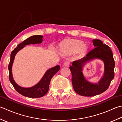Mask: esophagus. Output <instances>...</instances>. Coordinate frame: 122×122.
I'll list each match as a JSON object with an SVG mask.
<instances>
[{
	"instance_id": "1",
	"label": "esophagus",
	"mask_w": 122,
	"mask_h": 122,
	"mask_svg": "<svg viewBox=\"0 0 122 122\" xmlns=\"http://www.w3.org/2000/svg\"><path fill=\"white\" fill-rule=\"evenodd\" d=\"M70 62H69V61H66L65 62H64V63H63V66H68L69 65H70Z\"/></svg>"
}]
</instances>
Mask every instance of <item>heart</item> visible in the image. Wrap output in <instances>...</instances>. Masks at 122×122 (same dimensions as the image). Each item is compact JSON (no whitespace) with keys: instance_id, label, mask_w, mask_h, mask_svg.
<instances>
[{"instance_id":"1","label":"heart","mask_w":122,"mask_h":122,"mask_svg":"<svg viewBox=\"0 0 122 122\" xmlns=\"http://www.w3.org/2000/svg\"><path fill=\"white\" fill-rule=\"evenodd\" d=\"M81 43L79 42H73L66 44L62 46V49L64 52H75L80 47V51H83L85 49V46H81Z\"/></svg>"}]
</instances>
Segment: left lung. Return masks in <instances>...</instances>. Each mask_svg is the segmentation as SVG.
<instances>
[{"label": "left lung", "instance_id": "8db88e82", "mask_svg": "<svg viewBox=\"0 0 122 122\" xmlns=\"http://www.w3.org/2000/svg\"><path fill=\"white\" fill-rule=\"evenodd\" d=\"M92 42L94 48L84 58L73 61L72 66L69 67L72 74L71 80L74 90L82 96L92 97L105 92L114 77L115 61L111 48L99 40H93ZM96 58H101L104 61L105 72L99 83L93 84L87 82L83 77L82 68L86 61Z\"/></svg>", "mask_w": 122, "mask_h": 122}]
</instances>
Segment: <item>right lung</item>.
I'll return each mask as SVG.
<instances>
[{
	"label": "right lung",
	"instance_id": "right-lung-1",
	"mask_svg": "<svg viewBox=\"0 0 122 122\" xmlns=\"http://www.w3.org/2000/svg\"><path fill=\"white\" fill-rule=\"evenodd\" d=\"M42 38L43 36L41 35H34L30 36L18 44L17 46L13 50L10 54V60L8 65L9 80L17 92L23 96L27 97L39 98L44 96L48 92L50 82L51 81L52 78L60 70V66L59 65L49 69L45 73L43 77L42 78L40 81L34 86L30 88L21 87L19 86L14 80L11 73V68L16 54L20 49H23L26 45L42 43Z\"/></svg>",
	"mask_w": 122,
	"mask_h": 122
}]
</instances>
